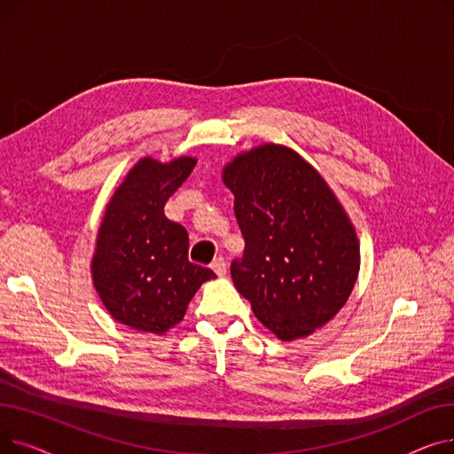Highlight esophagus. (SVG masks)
<instances>
[{
    "mask_svg": "<svg viewBox=\"0 0 454 454\" xmlns=\"http://www.w3.org/2000/svg\"><path fill=\"white\" fill-rule=\"evenodd\" d=\"M211 269L215 270V272H217L219 276H224L226 274V261H224V257H215L213 261H211Z\"/></svg>",
    "mask_w": 454,
    "mask_h": 454,
    "instance_id": "obj_1",
    "label": "esophagus"
}]
</instances>
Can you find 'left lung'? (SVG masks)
I'll list each match as a JSON object with an SVG mask.
<instances>
[{"label": "left lung", "instance_id": "8db88e82", "mask_svg": "<svg viewBox=\"0 0 454 454\" xmlns=\"http://www.w3.org/2000/svg\"><path fill=\"white\" fill-rule=\"evenodd\" d=\"M245 239L231 261L235 289L281 340L335 317L359 270V243L324 178L300 154L263 145L224 169Z\"/></svg>", "mask_w": 454, "mask_h": 454}]
</instances>
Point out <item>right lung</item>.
<instances>
[{
    "instance_id": "1",
    "label": "right lung",
    "mask_w": 454,
    "mask_h": 454,
    "mask_svg": "<svg viewBox=\"0 0 454 454\" xmlns=\"http://www.w3.org/2000/svg\"><path fill=\"white\" fill-rule=\"evenodd\" d=\"M193 158H143L105 213L93 255V285L114 320L163 333L184 318L189 300L215 272L191 263L187 230L165 204L195 169Z\"/></svg>"
}]
</instances>
